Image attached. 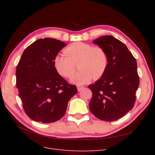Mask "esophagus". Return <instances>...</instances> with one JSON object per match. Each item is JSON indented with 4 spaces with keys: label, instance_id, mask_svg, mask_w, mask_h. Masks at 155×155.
<instances>
[{
    "label": "esophagus",
    "instance_id": "34e87169",
    "mask_svg": "<svg viewBox=\"0 0 155 155\" xmlns=\"http://www.w3.org/2000/svg\"><path fill=\"white\" fill-rule=\"evenodd\" d=\"M77 87L78 91H80L82 90V89L84 87V86H82V85H77Z\"/></svg>",
    "mask_w": 155,
    "mask_h": 155
}]
</instances>
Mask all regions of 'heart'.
Wrapping results in <instances>:
<instances>
[{"instance_id": "heart-1", "label": "heart", "mask_w": 155, "mask_h": 155, "mask_svg": "<svg viewBox=\"0 0 155 155\" xmlns=\"http://www.w3.org/2000/svg\"><path fill=\"white\" fill-rule=\"evenodd\" d=\"M64 53L54 56V66L61 76L69 78L74 74L75 64L78 61L80 70L71 77V83L82 85L92 78L98 79L107 68L108 56L102 47L77 41L67 46Z\"/></svg>"}]
</instances>
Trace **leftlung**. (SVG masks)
Here are the masks:
<instances>
[{
    "label": "left lung",
    "instance_id": "left-lung-1",
    "mask_svg": "<svg viewBox=\"0 0 155 155\" xmlns=\"http://www.w3.org/2000/svg\"><path fill=\"white\" fill-rule=\"evenodd\" d=\"M94 43L106 51L108 65L101 78L88 86L92 92L89 108L101 120H116L134 107L140 84L136 60L127 46L112 36H101Z\"/></svg>",
    "mask_w": 155,
    "mask_h": 155
}]
</instances>
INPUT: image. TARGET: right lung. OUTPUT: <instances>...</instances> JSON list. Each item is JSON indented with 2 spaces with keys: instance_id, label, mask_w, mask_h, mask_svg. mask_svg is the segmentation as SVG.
Segmentation results:
<instances>
[{
  "instance_id": "right-lung-1",
  "label": "right lung",
  "mask_w": 155,
  "mask_h": 155,
  "mask_svg": "<svg viewBox=\"0 0 155 155\" xmlns=\"http://www.w3.org/2000/svg\"><path fill=\"white\" fill-rule=\"evenodd\" d=\"M67 44L46 38L24 51L16 68V87L26 114L31 119L50 123L66 113L68 102L77 93L56 70L53 60Z\"/></svg>"
}]
</instances>
